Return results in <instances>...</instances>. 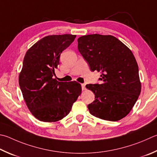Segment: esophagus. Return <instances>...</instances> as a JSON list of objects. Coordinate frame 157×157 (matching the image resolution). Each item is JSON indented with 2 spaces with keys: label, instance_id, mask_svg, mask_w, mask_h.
Returning a JSON list of instances; mask_svg holds the SVG:
<instances>
[{
  "label": "esophagus",
  "instance_id": "1",
  "mask_svg": "<svg viewBox=\"0 0 157 157\" xmlns=\"http://www.w3.org/2000/svg\"><path fill=\"white\" fill-rule=\"evenodd\" d=\"M82 89L84 90H86V84H82Z\"/></svg>",
  "mask_w": 157,
  "mask_h": 157
}]
</instances>
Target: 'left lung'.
Returning <instances> with one entry per match:
<instances>
[{
    "label": "left lung",
    "mask_w": 157,
    "mask_h": 157,
    "mask_svg": "<svg viewBox=\"0 0 157 157\" xmlns=\"http://www.w3.org/2000/svg\"><path fill=\"white\" fill-rule=\"evenodd\" d=\"M78 50L92 71L101 73V84L86 87L95 95L88 105L91 115L116 121L132 110L141 93L139 68L135 56L113 36L92 34L79 37Z\"/></svg>",
    "instance_id": "8db88e82"
}]
</instances>
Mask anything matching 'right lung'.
I'll return each instance as SVG.
<instances>
[{
    "label": "right lung",
    "instance_id": "add662e5",
    "mask_svg": "<svg viewBox=\"0 0 157 157\" xmlns=\"http://www.w3.org/2000/svg\"><path fill=\"white\" fill-rule=\"evenodd\" d=\"M71 34L44 37L27 51L19 75V86L26 104L38 120L54 122L70 113L82 92L80 84L53 79L59 56L75 40Z\"/></svg>",
    "mask_w": 157,
    "mask_h": 157
}]
</instances>
